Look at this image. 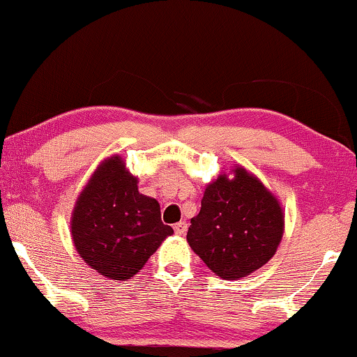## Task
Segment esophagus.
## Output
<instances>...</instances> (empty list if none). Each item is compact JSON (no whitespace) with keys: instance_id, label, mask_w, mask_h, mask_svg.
<instances>
[{"instance_id":"obj_1","label":"esophagus","mask_w":357,"mask_h":357,"mask_svg":"<svg viewBox=\"0 0 357 357\" xmlns=\"http://www.w3.org/2000/svg\"><path fill=\"white\" fill-rule=\"evenodd\" d=\"M187 222L185 221H180V222H177V224H174V231H175V234H177V236H183L185 232H187Z\"/></svg>"}]
</instances>
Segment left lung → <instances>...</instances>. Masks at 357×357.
<instances>
[{
	"instance_id": "8db88e82",
	"label": "left lung",
	"mask_w": 357,
	"mask_h": 357,
	"mask_svg": "<svg viewBox=\"0 0 357 357\" xmlns=\"http://www.w3.org/2000/svg\"><path fill=\"white\" fill-rule=\"evenodd\" d=\"M232 174L208 185L187 234L192 250L222 280L245 278L270 261L284 232L275 195L243 167Z\"/></svg>"
}]
</instances>
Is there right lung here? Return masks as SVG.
<instances>
[{
	"label": "right lung",
	"mask_w": 357,
	"mask_h": 357,
	"mask_svg": "<svg viewBox=\"0 0 357 357\" xmlns=\"http://www.w3.org/2000/svg\"><path fill=\"white\" fill-rule=\"evenodd\" d=\"M170 234L174 229L160 219L159 203L138 192V178L120 155L97 167L73 209L77 253L109 280L133 278Z\"/></svg>",
	"instance_id": "1"
}]
</instances>
